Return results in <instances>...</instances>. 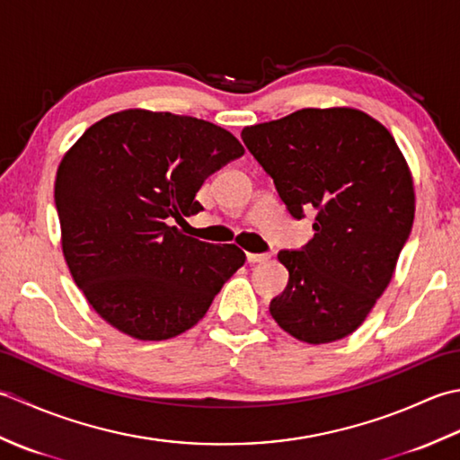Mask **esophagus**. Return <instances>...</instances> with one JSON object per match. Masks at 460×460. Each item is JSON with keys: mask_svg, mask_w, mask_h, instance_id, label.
I'll return each instance as SVG.
<instances>
[{"mask_svg": "<svg viewBox=\"0 0 460 460\" xmlns=\"http://www.w3.org/2000/svg\"><path fill=\"white\" fill-rule=\"evenodd\" d=\"M270 259V252H247L249 262H267Z\"/></svg>", "mask_w": 460, "mask_h": 460, "instance_id": "obj_1", "label": "esophagus"}]
</instances>
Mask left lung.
Instances as JSON below:
<instances>
[{
  "label": "left lung",
  "instance_id": "obj_1",
  "mask_svg": "<svg viewBox=\"0 0 460 460\" xmlns=\"http://www.w3.org/2000/svg\"><path fill=\"white\" fill-rule=\"evenodd\" d=\"M295 219L314 208V237L280 251L288 285L270 300L277 324L306 344L361 326L394 277L415 217L413 178L384 124L334 106L243 128Z\"/></svg>",
  "mask_w": 460,
  "mask_h": 460
}]
</instances>
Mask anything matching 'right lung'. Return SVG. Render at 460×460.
Listing matches in <instances>:
<instances>
[{
  "instance_id": "right-lung-1",
  "label": "right lung",
  "mask_w": 460,
  "mask_h": 460,
  "mask_svg": "<svg viewBox=\"0 0 460 460\" xmlns=\"http://www.w3.org/2000/svg\"><path fill=\"white\" fill-rule=\"evenodd\" d=\"M245 154L221 126L128 109L84 130L57 170L61 245L102 320L136 340H168L205 316L245 265L237 245L183 235L203 181Z\"/></svg>"
}]
</instances>
